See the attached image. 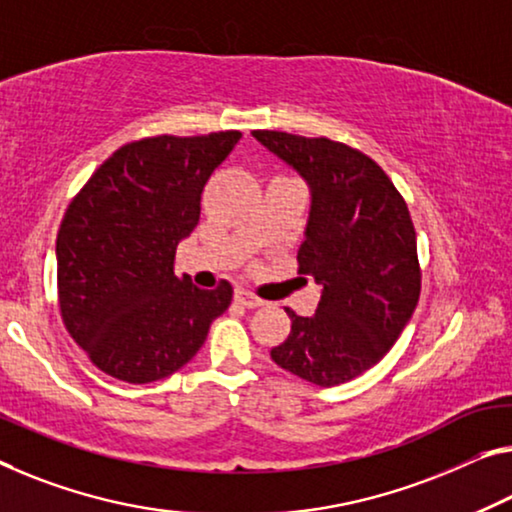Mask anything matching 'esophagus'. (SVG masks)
I'll return each mask as SVG.
<instances>
[{"label": "esophagus", "mask_w": 512, "mask_h": 512, "mask_svg": "<svg viewBox=\"0 0 512 512\" xmlns=\"http://www.w3.org/2000/svg\"><path fill=\"white\" fill-rule=\"evenodd\" d=\"M235 302L245 306V309H256V306L263 304L261 297H256L254 293H249V290H245V288L235 290Z\"/></svg>", "instance_id": "1"}]
</instances>
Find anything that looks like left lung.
<instances>
[{
	"mask_svg": "<svg viewBox=\"0 0 512 512\" xmlns=\"http://www.w3.org/2000/svg\"><path fill=\"white\" fill-rule=\"evenodd\" d=\"M311 190L300 274L322 286L311 318L297 316L270 357L283 371L334 387L375 366L403 332L421 293L416 233L389 176L357 148L327 137L254 130Z\"/></svg>",
	"mask_w": 512,
	"mask_h": 512,
	"instance_id": "obj_1",
	"label": "left lung"
}]
</instances>
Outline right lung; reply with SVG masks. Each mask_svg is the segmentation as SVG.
<instances>
[{
  "mask_svg": "<svg viewBox=\"0 0 512 512\" xmlns=\"http://www.w3.org/2000/svg\"><path fill=\"white\" fill-rule=\"evenodd\" d=\"M242 132L146 137L121 146L70 201L57 235L59 309L102 373L146 384L176 373L233 300L229 281L174 274L201 192Z\"/></svg>",
  "mask_w": 512,
  "mask_h": 512,
  "instance_id": "1",
  "label": "right lung"
}]
</instances>
